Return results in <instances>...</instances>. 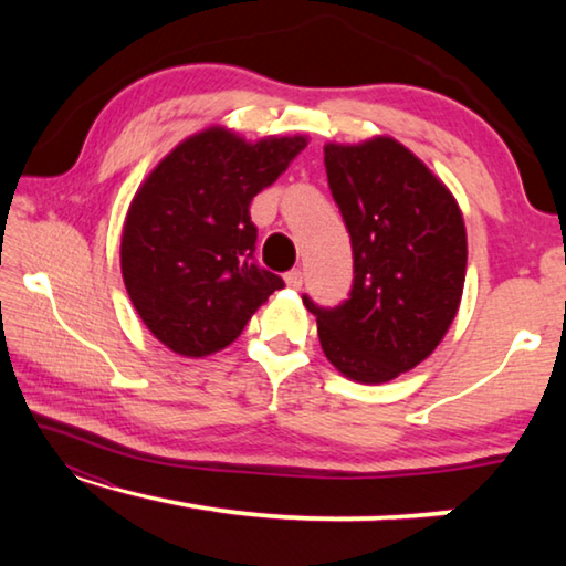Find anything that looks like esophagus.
Wrapping results in <instances>:
<instances>
[{
	"label": "esophagus",
	"instance_id": "esophagus-1",
	"mask_svg": "<svg viewBox=\"0 0 566 566\" xmlns=\"http://www.w3.org/2000/svg\"><path fill=\"white\" fill-rule=\"evenodd\" d=\"M284 282H286V286H290V290H300L302 282H304V276H302L300 270H292V272L284 274Z\"/></svg>",
	"mask_w": 566,
	"mask_h": 566
}]
</instances>
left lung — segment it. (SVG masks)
<instances>
[{"instance_id": "8db88e82", "label": "left lung", "mask_w": 566, "mask_h": 566, "mask_svg": "<svg viewBox=\"0 0 566 566\" xmlns=\"http://www.w3.org/2000/svg\"><path fill=\"white\" fill-rule=\"evenodd\" d=\"M334 202L352 237L349 300L317 317L327 359L359 385H385L437 349L457 317L467 229L457 199L391 137L324 145Z\"/></svg>"}]
</instances>
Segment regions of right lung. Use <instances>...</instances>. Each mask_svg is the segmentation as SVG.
I'll return each instance as SVG.
<instances>
[{"mask_svg":"<svg viewBox=\"0 0 566 566\" xmlns=\"http://www.w3.org/2000/svg\"><path fill=\"white\" fill-rule=\"evenodd\" d=\"M306 137L247 142L207 127L169 151L142 181L124 217L122 276L147 329L181 357L232 344L282 290L254 262L249 205L290 167Z\"/></svg>","mask_w":566,"mask_h":566,"instance_id":"add662e5","label":"right lung"}]
</instances>
